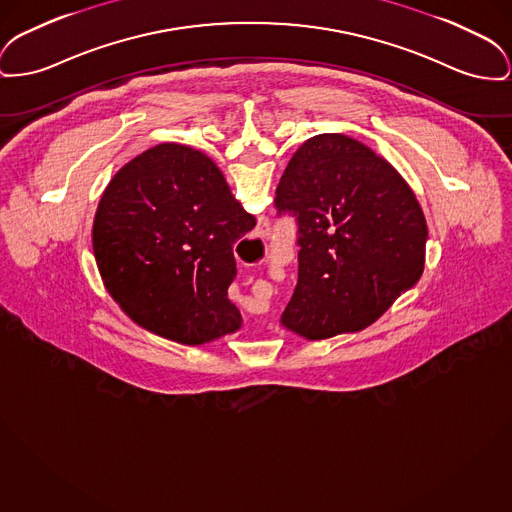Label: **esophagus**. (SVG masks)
<instances>
[{
  "label": "esophagus",
  "instance_id": "obj_1",
  "mask_svg": "<svg viewBox=\"0 0 512 512\" xmlns=\"http://www.w3.org/2000/svg\"><path fill=\"white\" fill-rule=\"evenodd\" d=\"M269 236H271L269 220H267V218H259V226H257V230H255V238L265 241Z\"/></svg>",
  "mask_w": 512,
  "mask_h": 512
}]
</instances>
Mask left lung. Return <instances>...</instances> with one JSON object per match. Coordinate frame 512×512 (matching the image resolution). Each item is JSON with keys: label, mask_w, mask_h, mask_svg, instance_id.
<instances>
[{"label": "left lung", "mask_w": 512, "mask_h": 512, "mask_svg": "<svg viewBox=\"0 0 512 512\" xmlns=\"http://www.w3.org/2000/svg\"><path fill=\"white\" fill-rule=\"evenodd\" d=\"M274 207L298 226L286 329L309 340L361 331L420 280L427 240L420 203L360 141L338 133L305 141L280 178Z\"/></svg>", "instance_id": "obj_1"}]
</instances>
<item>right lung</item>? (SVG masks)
I'll list each match as a JSON object with an SVG mask.
<instances>
[{
	"label": "right lung",
	"mask_w": 512,
	"mask_h": 512,
	"mask_svg": "<svg viewBox=\"0 0 512 512\" xmlns=\"http://www.w3.org/2000/svg\"><path fill=\"white\" fill-rule=\"evenodd\" d=\"M255 224L209 156L164 143L108 183L92 249L106 290L137 325L193 346L240 329L228 300L234 243Z\"/></svg>",
	"instance_id": "1"
}]
</instances>
